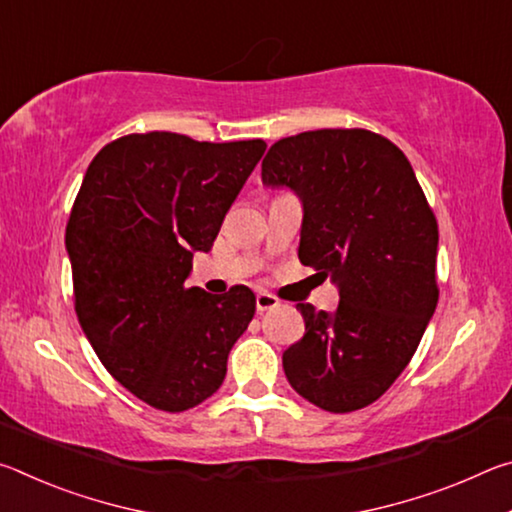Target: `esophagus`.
Masks as SVG:
<instances>
[{"label":"esophagus","instance_id":"obj_1","mask_svg":"<svg viewBox=\"0 0 512 512\" xmlns=\"http://www.w3.org/2000/svg\"><path fill=\"white\" fill-rule=\"evenodd\" d=\"M255 305H257V311L259 314H264V311H268V309H275L277 305H280V300H277L273 293H268V291H259L257 293V298H255Z\"/></svg>","mask_w":512,"mask_h":512}]
</instances>
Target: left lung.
Returning a JSON list of instances; mask_svg holds the SVG:
<instances>
[{
  "label": "left lung",
  "mask_w": 512,
  "mask_h": 512,
  "mask_svg": "<svg viewBox=\"0 0 512 512\" xmlns=\"http://www.w3.org/2000/svg\"><path fill=\"white\" fill-rule=\"evenodd\" d=\"M262 180L300 196V262L341 296L334 314L298 302L305 336L284 350V375L329 413L363 409L409 366L436 311V216L406 155L366 128L284 137Z\"/></svg>",
  "instance_id": "obj_1"
}]
</instances>
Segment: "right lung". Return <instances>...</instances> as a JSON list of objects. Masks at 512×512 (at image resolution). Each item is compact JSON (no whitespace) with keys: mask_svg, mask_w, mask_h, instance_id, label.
Returning a JSON list of instances; mask_svg holds the SVG:
<instances>
[{"mask_svg":"<svg viewBox=\"0 0 512 512\" xmlns=\"http://www.w3.org/2000/svg\"><path fill=\"white\" fill-rule=\"evenodd\" d=\"M264 140L196 142L153 131L94 155L69 214L74 309L99 361L153 409L180 413L219 391L255 293L185 287L210 250Z\"/></svg>","mask_w":512,"mask_h":512,"instance_id":"right-lung-1","label":"right lung"}]
</instances>
